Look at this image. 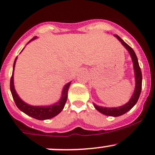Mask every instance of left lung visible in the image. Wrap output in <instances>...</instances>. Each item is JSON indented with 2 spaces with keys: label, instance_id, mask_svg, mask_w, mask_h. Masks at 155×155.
<instances>
[{
  "label": "left lung",
  "instance_id": "left-lung-1",
  "mask_svg": "<svg viewBox=\"0 0 155 155\" xmlns=\"http://www.w3.org/2000/svg\"><path fill=\"white\" fill-rule=\"evenodd\" d=\"M115 36L118 38V40L122 43L123 46L127 49V51H129L130 54L131 58H132L133 63H134V71H135V78H136L135 90H134V94H133L132 97L130 98L129 102H128L127 104H126L125 105L122 106V107H116V108H106V107H98V106L95 105L94 104V107L97 110L99 111L100 112H101V113L104 114V115H109V116L117 117V116H120V115H124V113H126L127 112H128L130 109H132V108L134 107V105L137 104V102L138 101L139 97H140V93H141L143 76H142V72H141V70H140V65H139L138 59H137V55H136L135 52H134V49H133L130 46H128V45L122 39H121V37H119L118 35H116V34H115Z\"/></svg>",
  "mask_w": 155,
  "mask_h": 155
}]
</instances>
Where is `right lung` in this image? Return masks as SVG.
I'll return each mask as SVG.
<instances>
[{"label":"right lung","instance_id":"right-lung-1","mask_svg":"<svg viewBox=\"0 0 155 155\" xmlns=\"http://www.w3.org/2000/svg\"><path fill=\"white\" fill-rule=\"evenodd\" d=\"M36 37L31 39L30 41H31V40H33ZM16 58L17 57L15 58V61H14L13 70L14 68H15V64ZM70 82H69V83L67 84L64 86V90L63 91H62V97L61 98L60 101L58 102L57 104H54V105L49 106V107H33V106H30L28 104L23 102V101L20 99L19 97L18 96V94H17L16 92H15V88H14L13 72H12V76H11L10 79V91L11 93H12V98H13L14 101H15V105L17 106V107H18L20 110L22 111V112H24V113H25L26 115H29V116L32 117V118H36V119L46 120L49 119V118H53V117L56 116L57 115H58V114L61 112L62 109H64L65 104H66L67 99H68V92L69 87H70Z\"/></svg>","mask_w":155,"mask_h":155}]
</instances>
